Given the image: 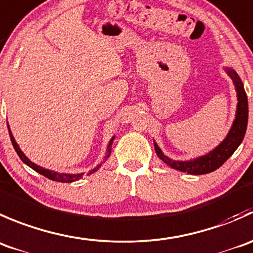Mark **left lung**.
<instances>
[{
  "instance_id": "8db88e82",
  "label": "left lung",
  "mask_w": 253,
  "mask_h": 253,
  "mask_svg": "<svg viewBox=\"0 0 253 253\" xmlns=\"http://www.w3.org/2000/svg\"><path fill=\"white\" fill-rule=\"evenodd\" d=\"M227 74H229V76L235 82L239 103H237L236 118H235L234 124H232L231 130L227 134L226 139L216 149L209 152L208 155L199 157V159L192 160V161H173V160L169 159V157L162 154L161 149L155 142L154 146L157 156L165 164L171 166L172 169H176L182 172H187L189 174L211 173V172L219 169L234 154L235 150L239 147V145L244 140L245 132H246L247 129V121H249V102H247V94L245 92L244 84L241 82L240 77L237 76L236 72L232 71V70H227Z\"/></svg>"
}]
</instances>
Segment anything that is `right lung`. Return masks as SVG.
I'll return each instance as SVG.
<instances>
[{"label":"right lung","mask_w":253,"mask_h":253,"mask_svg":"<svg viewBox=\"0 0 253 253\" xmlns=\"http://www.w3.org/2000/svg\"><path fill=\"white\" fill-rule=\"evenodd\" d=\"M7 126H8V123H7ZM8 131H9V137H11L12 145H13V147H14V150H16L17 155H18V156L21 157V160H22V161H23L24 164H26V165H28V166L31 167V169H34V171L39 172V173L42 174V176H45V177H46V178L51 179V181H56V182H64V183H70V182L79 181V179L81 178V177H82V174H84V173H79V174L57 173V172H54V171H49V169H42V167L38 166V165L33 164V162H32V161H29V160L27 159V157H26V155H24L23 152L21 151V149H19V146H18V145H17L16 140H14L13 135H12L11 130H9V126H8ZM113 140H114V137H112V139H111V141H109V145H108V150H107V156H106V159H107V157L109 156V155H111V150H112V144H113ZM101 166H102V164H99L98 166H97V167H94V169H92V171H89L88 173H87V176H88V174H91V173H93V172H96L97 169H98L99 167H101Z\"/></svg>","instance_id":"right-lung-1"}]
</instances>
